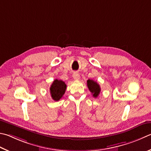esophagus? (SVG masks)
I'll return each mask as SVG.
<instances>
[{
	"instance_id": "34e87169",
	"label": "esophagus",
	"mask_w": 151,
	"mask_h": 151,
	"mask_svg": "<svg viewBox=\"0 0 151 151\" xmlns=\"http://www.w3.org/2000/svg\"><path fill=\"white\" fill-rule=\"evenodd\" d=\"M73 76V78L75 79V80H76V81L79 80V78H80V75H79V74L77 73H74Z\"/></svg>"
}]
</instances>
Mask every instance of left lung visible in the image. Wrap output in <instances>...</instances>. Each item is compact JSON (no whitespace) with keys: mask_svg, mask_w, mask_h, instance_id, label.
Returning a JSON list of instances; mask_svg holds the SVG:
<instances>
[{"mask_svg":"<svg viewBox=\"0 0 151 151\" xmlns=\"http://www.w3.org/2000/svg\"><path fill=\"white\" fill-rule=\"evenodd\" d=\"M87 86L89 90L92 94L94 98H97L98 96V95L100 94V92L101 91L100 85L94 81L88 79V80L87 81Z\"/></svg>","mask_w":151,"mask_h":151,"instance_id":"1","label":"left lung"}]
</instances>
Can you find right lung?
Listing matches in <instances>:
<instances>
[{
	"mask_svg": "<svg viewBox=\"0 0 151 151\" xmlns=\"http://www.w3.org/2000/svg\"><path fill=\"white\" fill-rule=\"evenodd\" d=\"M67 85L61 80L55 79L50 87V94L51 98L55 101H59L64 95L66 90Z\"/></svg>",
	"mask_w": 151,
	"mask_h": 151,
	"instance_id": "1",
	"label": "right lung"
}]
</instances>
